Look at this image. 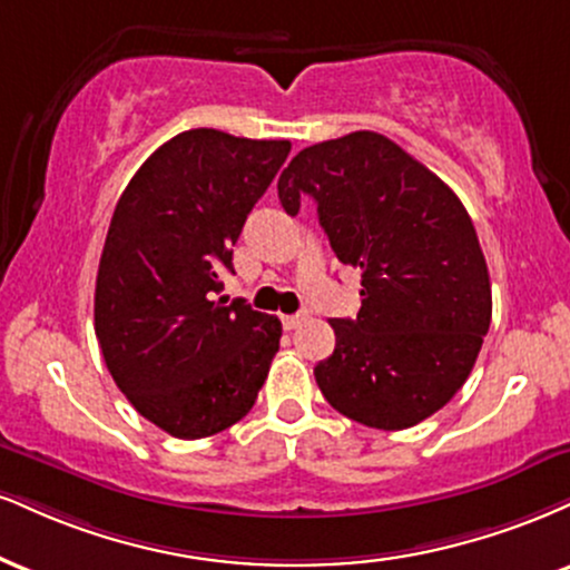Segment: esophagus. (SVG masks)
<instances>
[{"label": "esophagus", "mask_w": 570, "mask_h": 570, "mask_svg": "<svg viewBox=\"0 0 570 570\" xmlns=\"http://www.w3.org/2000/svg\"><path fill=\"white\" fill-rule=\"evenodd\" d=\"M307 318V313H294V315H281V324H284V328H297L303 321Z\"/></svg>", "instance_id": "obj_1"}]
</instances>
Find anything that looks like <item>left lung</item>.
<instances>
[{
	"label": "left lung",
	"instance_id": "obj_1",
	"mask_svg": "<svg viewBox=\"0 0 570 570\" xmlns=\"http://www.w3.org/2000/svg\"><path fill=\"white\" fill-rule=\"evenodd\" d=\"M313 196L342 265L361 271V311L334 318L337 345L313 368L340 414L406 430L464 385L491 324V281L454 190L385 135L299 150L278 177L286 215Z\"/></svg>",
	"mask_w": 570,
	"mask_h": 570
}]
</instances>
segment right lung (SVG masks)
<instances>
[{
  "label": "right lung",
  "instance_id": "add662e5",
  "mask_svg": "<svg viewBox=\"0 0 570 570\" xmlns=\"http://www.w3.org/2000/svg\"><path fill=\"white\" fill-rule=\"evenodd\" d=\"M289 140L188 129L148 156L116 204L95 281V334L116 387L164 433H223L255 406L281 321L215 299L233 244Z\"/></svg>",
  "mask_w": 570,
  "mask_h": 570
}]
</instances>
